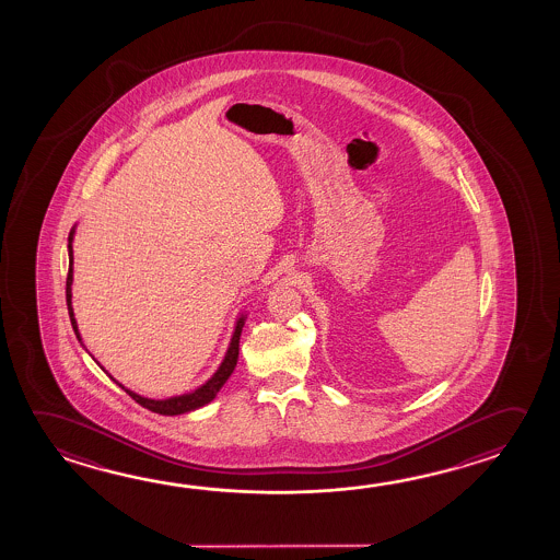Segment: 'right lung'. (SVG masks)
Instances as JSON below:
<instances>
[{"label": "right lung", "instance_id": "obj_1", "mask_svg": "<svg viewBox=\"0 0 560 560\" xmlns=\"http://www.w3.org/2000/svg\"><path fill=\"white\" fill-rule=\"evenodd\" d=\"M73 235H75V225H73V230L70 231V237H68V257H70V268H68V280H66V302H68V313H70L73 332H75V337L80 340L81 347L85 348L83 340H81L80 329H78V320H75V315H73V307H71V284H73V247H71V243H73ZM245 319H247V315H245V313H241L237 320H235V329H233V335H231L228 352L223 355L222 364H220V368L215 370L212 377H210L208 382L202 383L200 387H196L195 390H190V393H183V395H177V397H170V399H148V397H142V395H138V393H133V390L128 389V387H125L122 383L116 382L115 377H113L110 373L105 372V368H103V365H101V368H103V372L108 373V377H110L118 387H122V389H125L126 393H128V395L138 402V405H142L143 409L151 410V412H158V415H165V417L185 415V412L200 409V407L208 405L210 400L215 399V395L220 393V389L225 385V382L230 380L231 373H233L235 365H237V358H240V338L243 325H245ZM85 350H88V348H85Z\"/></svg>", "mask_w": 560, "mask_h": 560}]
</instances>
